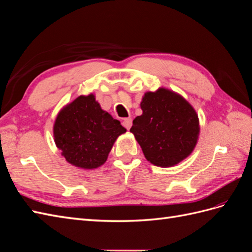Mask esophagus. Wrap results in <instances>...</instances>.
<instances>
[{
    "label": "esophagus",
    "mask_w": 252,
    "mask_h": 252,
    "mask_svg": "<svg viewBox=\"0 0 252 252\" xmlns=\"http://www.w3.org/2000/svg\"><path fill=\"white\" fill-rule=\"evenodd\" d=\"M131 125H132V120L131 119L128 118V119H124V121H123V126H124L126 129L129 130Z\"/></svg>",
    "instance_id": "34e87169"
}]
</instances>
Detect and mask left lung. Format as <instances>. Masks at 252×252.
I'll return each mask as SVG.
<instances>
[{"instance_id": "obj_1", "label": "left lung", "mask_w": 252, "mask_h": 252, "mask_svg": "<svg viewBox=\"0 0 252 252\" xmlns=\"http://www.w3.org/2000/svg\"><path fill=\"white\" fill-rule=\"evenodd\" d=\"M140 107L142 114L133 120L130 132L147 161L157 167H173L191 154L200 125L197 112L185 98L159 88L146 92Z\"/></svg>"}]
</instances>
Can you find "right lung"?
<instances>
[{"mask_svg":"<svg viewBox=\"0 0 252 252\" xmlns=\"http://www.w3.org/2000/svg\"><path fill=\"white\" fill-rule=\"evenodd\" d=\"M126 128L102 110L94 94L80 95L61 109L53 125L54 142L66 161L93 170L107 161Z\"/></svg>","mask_w":252,"mask_h":252,"instance_id":"obj_1","label":"right lung"}]
</instances>
